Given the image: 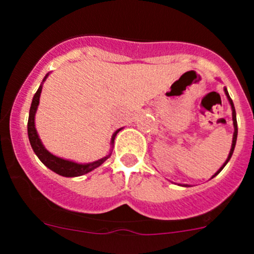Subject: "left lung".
<instances>
[{
	"label": "left lung",
	"instance_id": "1",
	"mask_svg": "<svg viewBox=\"0 0 254 254\" xmlns=\"http://www.w3.org/2000/svg\"><path fill=\"white\" fill-rule=\"evenodd\" d=\"M224 91H225V94H226L227 99H229L230 104H231V109H232V120H234V129H235V131H234V137H232V145H231V150H230V153H229V157H227V160L225 161V163H224V165H222L221 167H220V170L217 171V172L215 173V175L212 176L211 178H214L215 176H217V175H219V173L221 172V171H222V168H224L225 166L227 165V162H229V161H230V158H231L232 153H234L235 146H236V140H237V120H236V111H235L234 102H232V99H231V97H230V94H229V92H227V89H226V88H224ZM186 187H187V186H186Z\"/></svg>",
	"mask_w": 254,
	"mask_h": 254
}]
</instances>
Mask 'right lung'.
Wrapping results in <instances>:
<instances>
[{"instance_id": "add662e5", "label": "right lung", "mask_w": 254, "mask_h": 254, "mask_svg": "<svg viewBox=\"0 0 254 254\" xmlns=\"http://www.w3.org/2000/svg\"><path fill=\"white\" fill-rule=\"evenodd\" d=\"M49 73L45 76L44 79H43V82L47 79ZM42 88L43 86L40 84L37 93H35L34 97H33L32 106H30V111H29V118H28V137H29V142L30 145H32V148L35 152V155H37L38 157H39V160L42 161L48 168H50L53 172L58 173V175L64 176V177H78L82 175H86V173L93 171L94 168L99 167V166H101L107 158L111 157V153L98 161H94V162H91V163H83V165H82V163H76V162H72V161L64 160V158L58 157V156L49 152L47 148L44 147V145H43L42 141H40L39 135H38L37 129H35V124H34L35 113H37L38 106H39V98H40V93H42ZM120 130L122 129H118L117 131L113 134L111 145L114 143L115 136H117V134L120 131Z\"/></svg>"}]
</instances>
